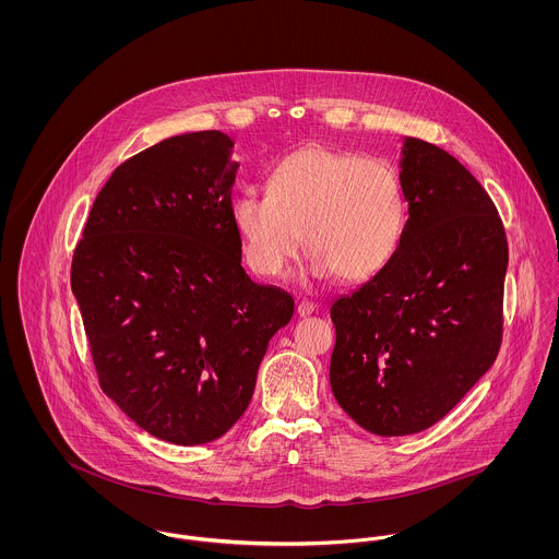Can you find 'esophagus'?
<instances>
[{"label":"esophagus","instance_id":"obj_1","mask_svg":"<svg viewBox=\"0 0 559 559\" xmlns=\"http://www.w3.org/2000/svg\"><path fill=\"white\" fill-rule=\"evenodd\" d=\"M296 312H298L300 317H308V314H312V312H314V304L308 300L298 301V306H296Z\"/></svg>","mask_w":559,"mask_h":559}]
</instances>
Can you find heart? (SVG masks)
Instances as JSON below:
<instances>
[{
    "label": "heart",
    "instance_id": "b5f03b06",
    "mask_svg": "<svg viewBox=\"0 0 559 559\" xmlns=\"http://www.w3.org/2000/svg\"><path fill=\"white\" fill-rule=\"evenodd\" d=\"M231 225L259 276L276 278L298 255L310 278L348 283L379 274L395 255L406 227L397 173L353 151L306 146L270 173L267 193L245 189L229 202Z\"/></svg>",
    "mask_w": 559,
    "mask_h": 559
}]
</instances>
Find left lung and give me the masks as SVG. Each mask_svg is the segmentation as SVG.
<instances>
[{"instance_id": "obj_1", "label": "left lung", "mask_w": 559, "mask_h": 559, "mask_svg": "<svg viewBox=\"0 0 559 559\" xmlns=\"http://www.w3.org/2000/svg\"><path fill=\"white\" fill-rule=\"evenodd\" d=\"M397 168L408 204L402 242L330 310L334 397L379 436L428 430L491 368L509 265L498 211L455 157L404 135Z\"/></svg>"}]
</instances>
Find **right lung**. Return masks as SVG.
I'll use <instances>...</instances> for the list:
<instances>
[{"instance_id": "right-lung-1", "label": "right lung", "mask_w": 559, "mask_h": 559, "mask_svg": "<svg viewBox=\"0 0 559 559\" xmlns=\"http://www.w3.org/2000/svg\"><path fill=\"white\" fill-rule=\"evenodd\" d=\"M216 129L166 138L97 193L72 259L104 393L138 428L204 444L247 411L294 298L242 267L229 218L238 162Z\"/></svg>"}]
</instances>
